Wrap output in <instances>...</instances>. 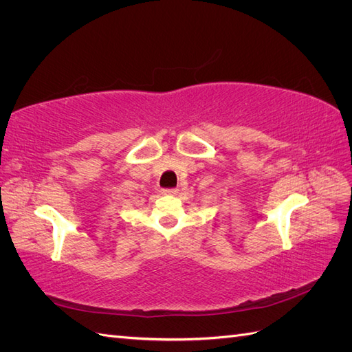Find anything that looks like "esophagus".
I'll return each instance as SVG.
<instances>
[{
	"mask_svg": "<svg viewBox=\"0 0 352 352\" xmlns=\"http://www.w3.org/2000/svg\"><path fill=\"white\" fill-rule=\"evenodd\" d=\"M175 194H177V189H175V188L163 189V195H175Z\"/></svg>",
	"mask_w": 352,
	"mask_h": 352,
	"instance_id": "esophagus-1",
	"label": "esophagus"
}]
</instances>
